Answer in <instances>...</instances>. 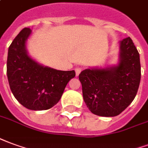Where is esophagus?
<instances>
[{
	"instance_id": "1",
	"label": "esophagus",
	"mask_w": 148,
	"mask_h": 148,
	"mask_svg": "<svg viewBox=\"0 0 148 148\" xmlns=\"http://www.w3.org/2000/svg\"><path fill=\"white\" fill-rule=\"evenodd\" d=\"M75 72H76V76H78L80 73L82 72V68L79 67V66H77V67L75 68Z\"/></svg>"
}]
</instances>
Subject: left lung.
<instances>
[{
  "label": "left lung",
  "mask_w": 148,
  "mask_h": 148,
  "mask_svg": "<svg viewBox=\"0 0 148 148\" xmlns=\"http://www.w3.org/2000/svg\"><path fill=\"white\" fill-rule=\"evenodd\" d=\"M140 76V54L132 39L125 38L120 41L118 65L88 68L79 74L87 108L96 115H119L135 98Z\"/></svg>",
  "instance_id": "1"
}]
</instances>
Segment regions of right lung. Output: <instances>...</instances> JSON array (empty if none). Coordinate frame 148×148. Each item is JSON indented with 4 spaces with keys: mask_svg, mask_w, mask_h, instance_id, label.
<instances>
[{
    "mask_svg": "<svg viewBox=\"0 0 148 148\" xmlns=\"http://www.w3.org/2000/svg\"><path fill=\"white\" fill-rule=\"evenodd\" d=\"M29 28L19 32L8 48L7 76L16 99L27 109L48 110L60 101L74 71H58L44 66L29 57L26 41Z\"/></svg>",
    "mask_w": 148,
    "mask_h": 148,
    "instance_id": "add662e5",
    "label": "right lung"
}]
</instances>
